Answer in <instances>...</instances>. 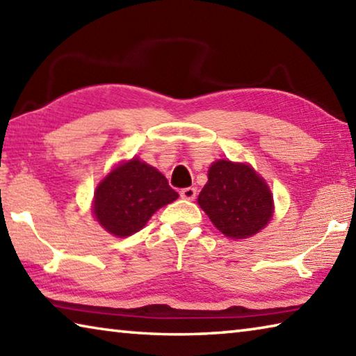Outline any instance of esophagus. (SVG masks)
<instances>
[{"mask_svg": "<svg viewBox=\"0 0 356 356\" xmlns=\"http://www.w3.org/2000/svg\"><path fill=\"white\" fill-rule=\"evenodd\" d=\"M180 196L184 197L186 201H193L196 197V188L195 186H188V188H184L180 191Z\"/></svg>", "mask_w": 356, "mask_h": 356, "instance_id": "esophagus-1", "label": "esophagus"}]
</instances>
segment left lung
Returning a JSON list of instances; mask_svg holds the SVG:
<instances>
[{
  "label": "left lung",
  "instance_id": "obj_1",
  "mask_svg": "<svg viewBox=\"0 0 356 356\" xmlns=\"http://www.w3.org/2000/svg\"><path fill=\"white\" fill-rule=\"evenodd\" d=\"M220 232L246 238L267 225L273 213L272 193L251 166L220 160L210 166L209 180L197 197Z\"/></svg>",
  "mask_w": 356,
  "mask_h": 356
}]
</instances>
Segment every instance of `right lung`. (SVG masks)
Returning a JSON list of instances; mask_svg holds the SVG:
<instances>
[{"label": "right lung", "mask_w": 356, "mask_h": 356, "mask_svg": "<svg viewBox=\"0 0 356 356\" xmlns=\"http://www.w3.org/2000/svg\"><path fill=\"white\" fill-rule=\"evenodd\" d=\"M179 197L163 174L134 159L118 166L95 190L94 215L108 232L129 237L156 210Z\"/></svg>", "instance_id": "obj_1"}]
</instances>
